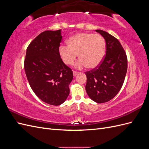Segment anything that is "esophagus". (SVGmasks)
<instances>
[{
  "label": "esophagus",
  "mask_w": 149,
  "mask_h": 149,
  "mask_svg": "<svg viewBox=\"0 0 149 149\" xmlns=\"http://www.w3.org/2000/svg\"><path fill=\"white\" fill-rule=\"evenodd\" d=\"M73 76H76V75L78 74L79 73V72H78V71H73Z\"/></svg>",
  "instance_id": "1"
}]
</instances>
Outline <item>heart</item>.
I'll return each mask as SVG.
<instances>
[{
  "instance_id": "heart-1",
  "label": "heart",
  "mask_w": 149,
  "mask_h": 149,
  "mask_svg": "<svg viewBox=\"0 0 149 149\" xmlns=\"http://www.w3.org/2000/svg\"><path fill=\"white\" fill-rule=\"evenodd\" d=\"M67 46L58 49L60 56L67 65H73L77 55L79 60L77 68L87 66L89 69L97 68L102 61L106 52L104 38L100 34L81 32L72 35L66 41Z\"/></svg>"
}]
</instances>
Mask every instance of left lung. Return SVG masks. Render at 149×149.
<instances>
[{"mask_svg": "<svg viewBox=\"0 0 149 149\" xmlns=\"http://www.w3.org/2000/svg\"><path fill=\"white\" fill-rule=\"evenodd\" d=\"M105 39L106 56L96 68L85 73L86 91L97 103L114 98L123 86L127 70V58L119 40L105 31L96 30Z\"/></svg>", "mask_w": 149, "mask_h": 149, "instance_id": "obj_1", "label": "left lung"}]
</instances>
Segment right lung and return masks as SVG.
Returning <instances> with one entry per match:
<instances>
[{
  "mask_svg": "<svg viewBox=\"0 0 149 149\" xmlns=\"http://www.w3.org/2000/svg\"><path fill=\"white\" fill-rule=\"evenodd\" d=\"M61 40V30L43 31L29 44L24 61L31 89L42 101L53 106L65 101L73 78L58 52Z\"/></svg>",
  "mask_w": 149,
  "mask_h": 149,
  "instance_id": "add662e5",
  "label": "right lung"
}]
</instances>
